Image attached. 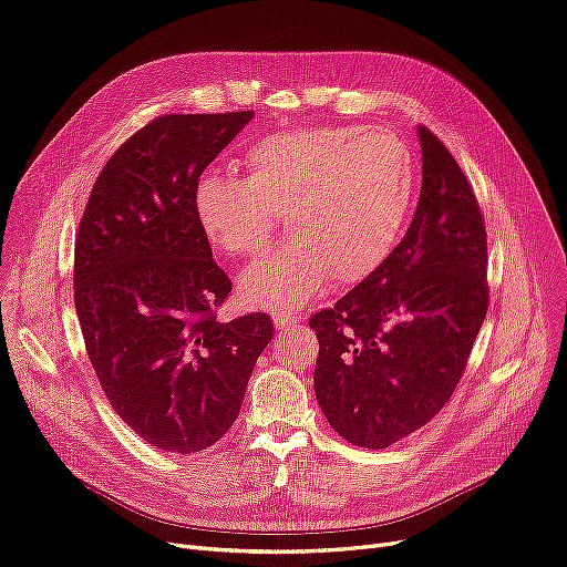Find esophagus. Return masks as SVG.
<instances>
[{"label":"esophagus","instance_id":"34e87169","mask_svg":"<svg viewBox=\"0 0 567 567\" xmlns=\"http://www.w3.org/2000/svg\"><path fill=\"white\" fill-rule=\"evenodd\" d=\"M274 324L278 331H289L291 327L299 324V317L297 315H289V312H276L274 315Z\"/></svg>","mask_w":567,"mask_h":567}]
</instances>
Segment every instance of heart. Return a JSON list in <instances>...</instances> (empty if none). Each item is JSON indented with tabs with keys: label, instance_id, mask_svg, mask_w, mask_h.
Listing matches in <instances>:
<instances>
[{
	"label": "heart",
	"instance_id": "heart-1",
	"mask_svg": "<svg viewBox=\"0 0 567 567\" xmlns=\"http://www.w3.org/2000/svg\"><path fill=\"white\" fill-rule=\"evenodd\" d=\"M248 176L213 171L194 185L196 225L219 252L257 257L280 231L293 243L238 280L252 308L293 310L324 287L365 280L396 248L416 196V162L386 127H306L264 136Z\"/></svg>",
	"mask_w": 567,
	"mask_h": 567
}]
</instances>
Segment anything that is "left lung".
<instances>
[{
    "instance_id": "1",
    "label": "left lung",
    "mask_w": 567,
    "mask_h": 567,
    "mask_svg": "<svg viewBox=\"0 0 567 567\" xmlns=\"http://www.w3.org/2000/svg\"><path fill=\"white\" fill-rule=\"evenodd\" d=\"M416 134L422 192L403 240L375 274L310 317L317 403L336 433L365 450L393 445L445 408L488 308L475 192L435 134Z\"/></svg>"
}]
</instances>
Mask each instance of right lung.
I'll list each match as a JSON object with an SVG mask.
<instances>
[{
	"label": "right lung",
	"instance_id": "right-lung-1",
	"mask_svg": "<svg viewBox=\"0 0 567 567\" xmlns=\"http://www.w3.org/2000/svg\"><path fill=\"white\" fill-rule=\"evenodd\" d=\"M255 111L162 115L102 168L76 234L73 303L117 416L147 445L223 437L274 338L264 312L217 322L231 280L196 225L194 185Z\"/></svg>",
	"mask_w": 567,
	"mask_h": 567
}]
</instances>
